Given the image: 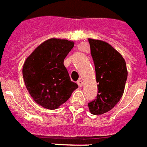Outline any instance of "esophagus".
Here are the masks:
<instances>
[{
  "label": "esophagus",
  "instance_id": "1",
  "mask_svg": "<svg viewBox=\"0 0 147 147\" xmlns=\"http://www.w3.org/2000/svg\"><path fill=\"white\" fill-rule=\"evenodd\" d=\"M77 84H78V86H79V87H82V86H83V82L81 80H79L77 81Z\"/></svg>",
  "mask_w": 147,
  "mask_h": 147
}]
</instances>
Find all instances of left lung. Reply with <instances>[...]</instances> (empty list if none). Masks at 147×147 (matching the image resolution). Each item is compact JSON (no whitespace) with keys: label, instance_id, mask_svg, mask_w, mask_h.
<instances>
[{"label":"left lung","instance_id":"left-lung-1","mask_svg":"<svg viewBox=\"0 0 147 147\" xmlns=\"http://www.w3.org/2000/svg\"><path fill=\"white\" fill-rule=\"evenodd\" d=\"M98 83L97 98L88 104L92 115H102L113 109L123 96L127 78L126 62L108 42L89 38Z\"/></svg>","mask_w":147,"mask_h":147}]
</instances>
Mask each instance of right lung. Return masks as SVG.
I'll list each match as a JSON object with an SVG mask.
<instances>
[{"label":"right lung","instance_id":"obj_1","mask_svg":"<svg viewBox=\"0 0 147 147\" xmlns=\"http://www.w3.org/2000/svg\"><path fill=\"white\" fill-rule=\"evenodd\" d=\"M74 42L52 38L40 44L26 59L23 77L33 100L47 109L66 102L78 86L70 81L64 60Z\"/></svg>","mask_w":147,"mask_h":147}]
</instances>
